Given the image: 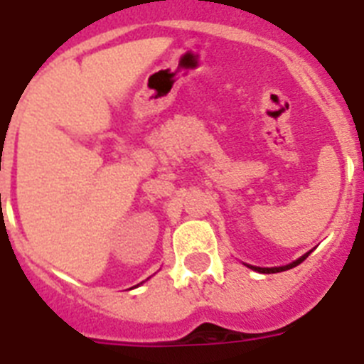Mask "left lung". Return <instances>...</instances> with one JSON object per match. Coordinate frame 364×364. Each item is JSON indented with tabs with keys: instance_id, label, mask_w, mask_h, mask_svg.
Instances as JSON below:
<instances>
[{
	"instance_id": "obj_1",
	"label": "left lung",
	"mask_w": 364,
	"mask_h": 364,
	"mask_svg": "<svg viewBox=\"0 0 364 364\" xmlns=\"http://www.w3.org/2000/svg\"><path fill=\"white\" fill-rule=\"evenodd\" d=\"M306 257H308V253H306V255H302L301 259H297V260H295V262H291V264H288V266H281V268H255V266H250V268L257 269V272H260V273H279V272H286V269H291V268H295V266H297V264H301L302 260L306 259Z\"/></svg>"
}]
</instances>
